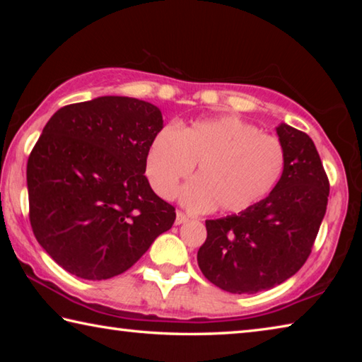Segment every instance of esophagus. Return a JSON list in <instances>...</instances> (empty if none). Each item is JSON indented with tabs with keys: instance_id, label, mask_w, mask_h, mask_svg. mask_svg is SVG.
Wrapping results in <instances>:
<instances>
[{
	"instance_id": "esophagus-1",
	"label": "esophagus",
	"mask_w": 362,
	"mask_h": 362,
	"mask_svg": "<svg viewBox=\"0 0 362 362\" xmlns=\"http://www.w3.org/2000/svg\"><path fill=\"white\" fill-rule=\"evenodd\" d=\"M188 222V216L187 214H183L182 211H177V217H175V225H182Z\"/></svg>"
}]
</instances>
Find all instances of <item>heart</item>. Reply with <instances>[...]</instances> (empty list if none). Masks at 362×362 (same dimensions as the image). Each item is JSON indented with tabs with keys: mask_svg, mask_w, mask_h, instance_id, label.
<instances>
[{
	"mask_svg": "<svg viewBox=\"0 0 362 362\" xmlns=\"http://www.w3.org/2000/svg\"><path fill=\"white\" fill-rule=\"evenodd\" d=\"M194 164L198 179L183 188V203L193 211L217 206L220 212L238 214L273 192L284 174L286 153L276 137L236 116H220L159 131L145 170L151 188L168 199Z\"/></svg>",
	"mask_w": 362,
	"mask_h": 362,
	"instance_id": "heart-1",
	"label": "heart"
}]
</instances>
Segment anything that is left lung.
Returning <instances> with one entry per match:
<instances>
[{"label":"left lung","mask_w":362,"mask_h":362,"mask_svg":"<svg viewBox=\"0 0 362 362\" xmlns=\"http://www.w3.org/2000/svg\"><path fill=\"white\" fill-rule=\"evenodd\" d=\"M276 132L286 168L273 192L247 211L206 220L198 265L226 292L268 291L293 276L310 257L326 214L329 179L313 140L287 124Z\"/></svg>","instance_id":"8db88e82"}]
</instances>
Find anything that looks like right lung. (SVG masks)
<instances>
[{"label": "right lung", "instance_id": "1", "mask_svg": "<svg viewBox=\"0 0 362 362\" xmlns=\"http://www.w3.org/2000/svg\"><path fill=\"white\" fill-rule=\"evenodd\" d=\"M161 129L158 107L119 95L71 103L47 121L27 163L30 223L69 273L118 276L173 226L175 207L144 175Z\"/></svg>", "mask_w": 362, "mask_h": 362}]
</instances>
